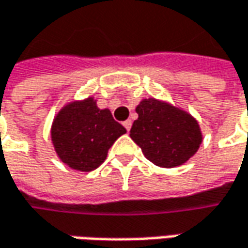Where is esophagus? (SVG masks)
Wrapping results in <instances>:
<instances>
[{
  "instance_id": "1",
  "label": "esophagus",
  "mask_w": 248,
  "mask_h": 248,
  "mask_svg": "<svg viewBox=\"0 0 248 248\" xmlns=\"http://www.w3.org/2000/svg\"><path fill=\"white\" fill-rule=\"evenodd\" d=\"M124 129H126V130L129 132V130H130V127H132V121H130V119H127V121H124Z\"/></svg>"
}]
</instances>
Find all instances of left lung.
Returning a JSON list of instances; mask_svg holds the SVG:
<instances>
[{
    "label": "left lung",
    "mask_w": 248,
    "mask_h": 248,
    "mask_svg": "<svg viewBox=\"0 0 248 248\" xmlns=\"http://www.w3.org/2000/svg\"><path fill=\"white\" fill-rule=\"evenodd\" d=\"M136 112L139 118L133 122L130 137L154 165L180 166L199 150L201 127L188 112L156 98H144Z\"/></svg>",
    "instance_id": "left-lung-1"
}]
</instances>
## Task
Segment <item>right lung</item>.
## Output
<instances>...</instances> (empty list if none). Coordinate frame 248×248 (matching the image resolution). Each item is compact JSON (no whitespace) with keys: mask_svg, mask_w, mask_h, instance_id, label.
I'll list each match as a JSON object with an SVG mask.
<instances>
[{"mask_svg":"<svg viewBox=\"0 0 248 248\" xmlns=\"http://www.w3.org/2000/svg\"><path fill=\"white\" fill-rule=\"evenodd\" d=\"M126 129L109 109H100L93 97L63 107L52 124V142L62 162L74 170L92 171L107 158L108 150Z\"/></svg>","mask_w":248,"mask_h":248,"instance_id":"add662e5","label":"right lung"}]
</instances>
